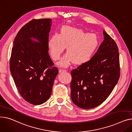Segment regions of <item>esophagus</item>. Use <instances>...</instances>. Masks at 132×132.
Masks as SVG:
<instances>
[{
  "label": "esophagus",
  "mask_w": 132,
  "mask_h": 132,
  "mask_svg": "<svg viewBox=\"0 0 132 132\" xmlns=\"http://www.w3.org/2000/svg\"><path fill=\"white\" fill-rule=\"evenodd\" d=\"M59 72L60 73H64V72H66V71L65 69H59Z\"/></svg>",
  "instance_id": "esophagus-1"
}]
</instances>
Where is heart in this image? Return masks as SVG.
<instances>
[{"mask_svg": "<svg viewBox=\"0 0 132 132\" xmlns=\"http://www.w3.org/2000/svg\"><path fill=\"white\" fill-rule=\"evenodd\" d=\"M100 43L99 38L94 33H89L81 29L69 26L62 28L60 34H54L48 41L50 53L54 61L60 59L66 46L67 53L59 63L66 67L72 62L81 65L89 61Z\"/></svg>", "mask_w": 132, "mask_h": 132, "instance_id": "1", "label": "heart"}]
</instances>
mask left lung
<instances>
[{
	"mask_svg": "<svg viewBox=\"0 0 132 132\" xmlns=\"http://www.w3.org/2000/svg\"><path fill=\"white\" fill-rule=\"evenodd\" d=\"M104 40L97 52L87 62L71 71V98L75 104L85 109L99 106L106 100L120 77L117 45L103 31Z\"/></svg>",
	"mask_w": 132,
	"mask_h": 132,
	"instance_id": "left-lung-1",
	"label": "left lung"
}]
</instances>
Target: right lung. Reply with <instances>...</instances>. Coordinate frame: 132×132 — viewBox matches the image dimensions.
<instances>
[{
    "instance_id": "obj_1",
    "label": "right lung",
    "mask_w": 132,
    "mask_h": 132,
    "mask_svg": "<svg viewBox=\"0 0 132 132\" xmlns=\"http://www.w3.org/2000/svg\"><path fill=\"white\" fill-rule=\"evenodd\" d=\"M51 19H33L25 24L13 42L10 71L22 97L33 105L46 102L51 94L58 69L48 53ZM33 37L38 42H33Z\"/></svg>"
}]
</instances>
